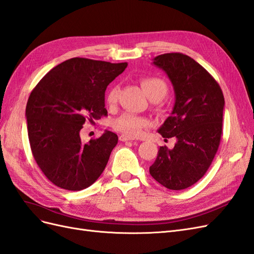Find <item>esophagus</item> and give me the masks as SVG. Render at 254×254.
Returning a JSON list of instances; mask_svg holds the SVG:
<instances>
[{
	"label": "esophagus",
	"mask_w": 254,
	"mask_h": 254,
	"mask_svg": "<svg viewBox=\"0 0 254 254\" xmlns=\"http://www.w3.org/2000/svg\"><path fill=\"white\" fill-rule=\"evenodd\" d=\"M120 141H122V142H126V141H133L134 139L133 137H131V136H128V135H125V134H121L120 135Z\"/></svg>",
	"instance_id": "obj_1"
}]
</instances>
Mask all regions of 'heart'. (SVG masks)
Returning a JSON list of instances; mask_svg holds the SVG:
<instances>
[{"instance_id":"heart-1","label":"heart","mask_w":254,"mask_h":254,"mask_svg":"<svg viewBox=\"0 0 254 254\" xmlns=\"http://www.w3.org/2000/svg\"><path fill=\"white\" fill-rule=\"evenodd\" d=\"M141 86L146 95L152 102H159L162 99L168 91L166 82L159 77H144L141 79ZM119 89L117 86L112 87L106 96L108 105L113 106L118 102ZM149 126L147 118L133 113H124L113 122V128L123 134L135 137L142 134L144 129Z\"/></svg>"}]
</instances>
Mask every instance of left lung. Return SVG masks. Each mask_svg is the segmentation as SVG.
<instances>
[{"instance_id":"1","label":"left lung","mask_w":254,"mask_h":254,"mask_svg":"<svg viewBox=\"0 0 254 254\" xmlns=\"http://www.w3.org/2000/svg\"><path fill=\"white\" fill-rule=\"evenodd\" d=\"M153 64L167 74L176 98L158 132L165 139L175 136L177 143L173 149L161 146L149 173L166 189L184 190L202 178L216 155L225 98L213 76L188 55L163 54Z\"/></svg>"}]
</instances>
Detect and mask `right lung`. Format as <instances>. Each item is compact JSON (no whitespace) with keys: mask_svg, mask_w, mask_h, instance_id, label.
Wrapping results in <instances>:
<instances>
[{"mask_svg":"<svg viewBox=\"0 0 254 254\" xmlns=\"http://www.w3.org/2000/svg\"><path fill=\"white\" fill-rule=\"evenodd\" d=\"M127 65L71 58L53 67L30 93L25 110L30 149L42 173L56 187L81 190L104 172L118 135L105 131L82 143L79 132L86 120L106 117L107 86Z\"/></svg>","mask_w":254,"mask_h":254,"instance_id":"add662e5","label":"right lung"}]
</instances>
